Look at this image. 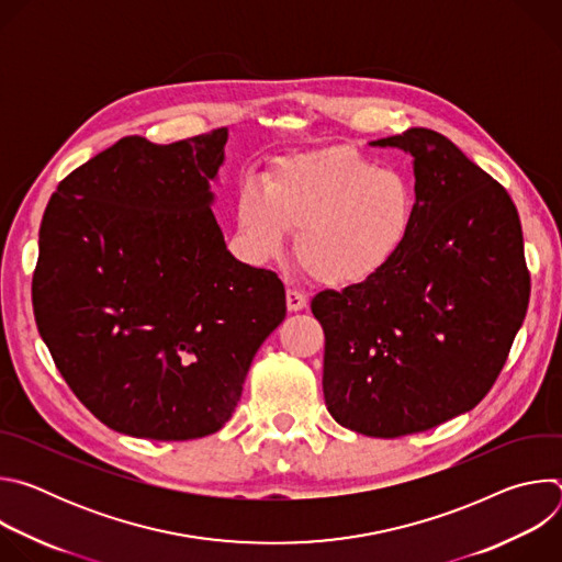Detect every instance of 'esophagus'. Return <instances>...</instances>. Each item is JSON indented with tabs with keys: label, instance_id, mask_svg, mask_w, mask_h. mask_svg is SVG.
Returning a JSON list of instances; mask_svg holds the SVG:
<instances>
[{
	"label": "esophagus",
	"instance_id": "obj_1",
	"mask_svg": "<svg viewBox=\"0 0 562 562\" xmlns=\"http://www.w3.org/2000/svg\"><path fill=\"white\" fill-rule=\"evenodd\" d=\"M306 306V295L297 289H286V308L289 311H302Z\"/></svg>",
	"mask_w": 562,
	"mask_h": 562
}]
</instances>
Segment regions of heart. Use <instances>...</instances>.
Here are the masks:
<instances>
[{
	"instance_id": "b5f03b06",
	"label": "heart",
	"mask_w": 562,
	"mask_h": 562,
	"mask_svg": "<svg viewBox=\"0 0 562 562\" xmlns=\"http://www.w3.org/2000/svg\"><path fill=\"white\" fill-rule=\"evenodd\" d=\"M416 222V191L397 169L349 146L291 155L265 191L239 193L237 224L262 260L280 258L295 231L297 262L327 286H360L405 251Z\"/></svg>"
}]
</instances>
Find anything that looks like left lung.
I'll return each instance as SVG.
<instances>
[{
	"label": "left lung",
	"mask_w": 562,
	"mask_h": 562,
	"mask_svg": "<svg viewBox=\"0 0 562 562\" xmlns=\"http://www.w3.org/2000/svg\"><path fill=\"white\" fill-rule=\"evenodd\" d=\"M414 157L416 222L378 278L319 291L323 389L342 427L397 438L471 412L494 386L529 304L522 228L509 193L445 135L371 142Z\"/></svg>",
	"instance_id": "8db88e82"
}]
</instances>
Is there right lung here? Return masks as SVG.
<instances>
[{"label": "right lung", "instance_id": "right-lung-1", "mask_svg": "<svg viewBox=\"0 0 562 562\" xmlns=\"http://www.w3.org/2000/svg\"><path fill=\"white\" fill-rule=\"evenodd\" d=\"M226 135L122 137L66 176L44 211L40 336L79 403L120 434L220 431L286 315L282 280L235 260L211 211Z\"/></svg>", "mask_w": 562, "mask_h": 562}]
</instances>
